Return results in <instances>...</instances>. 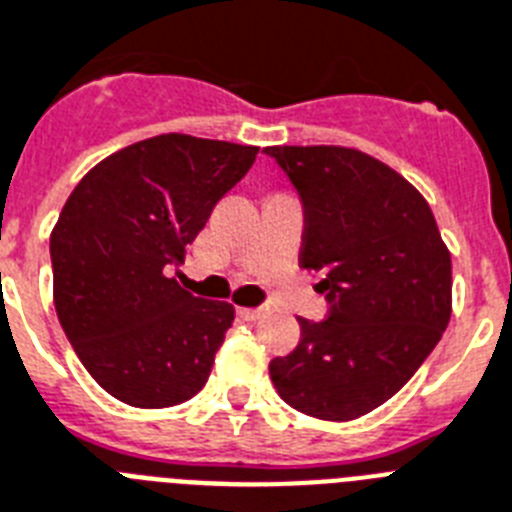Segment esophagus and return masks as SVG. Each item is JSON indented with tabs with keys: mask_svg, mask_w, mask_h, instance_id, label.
Listing matches in <instances>:
<instances>
[{
	"mask_svg": "<svg viewBox=\"0 0 512 512\" xmlns=\"http://www.w3.org/2000/svg\"><path fill=\"white\" fill-rule=\"evenodd\" d=\"M236 315H239L242 321H257V318L263 315V310H257V307H239Z\"/></svg>",
	"mask_w": 512,
	"mask_h": 512,
	"instance_id": "1",
	"label": "esophagus"
}]
</instances>
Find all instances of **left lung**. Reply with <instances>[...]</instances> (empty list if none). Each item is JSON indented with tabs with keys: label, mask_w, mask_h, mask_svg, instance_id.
Wrapping results in <instances>:
<instances>
[{
	"label": "left lung",
	"mask_w": 512,
	"mask_h": 512,
	"mask_svg": "<svg viewBox=\"0 0 512 512\" xmlns=\"http://www.w3.org/2000/svg\"><path fill=\"white\" fill-rule=\"evenodd\" d=\"M305 205L299 268L321 273L328 318L270 360L294 410L352 421L400 392L452 315V260L423 194L360 149L268 147Z\"/></svg>",
	"instance_id": "left-lung-1"
}]
</instances>
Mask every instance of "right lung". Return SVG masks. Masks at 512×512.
<instances>
[{
  "mask_svg": "<svg viewBox=\"0 0 512 512\" xmlns=\"http://www.w3.org/2000/svg\"><path fill=\"white\" fill-rule=\"evenodd\" d=\"M260 147L160 134L78 181L49 236L54 310L78 360L134 407L191 400L213 371L234 305L170 278Z\"/></svg>",
  "mask_w": 512,
  "mask_h": 512,
  "instance_id": "right-lung-1",
  "label": "right lung"
}]
</instances>
